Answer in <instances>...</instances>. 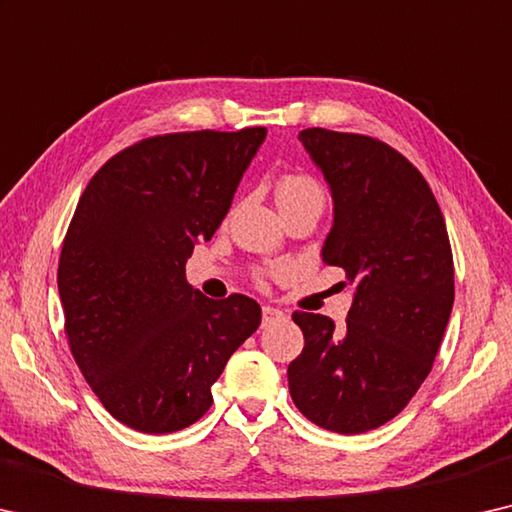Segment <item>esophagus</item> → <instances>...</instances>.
I'll return each mask as SVG.
<instances>
[{"label":"esophagus","instance_id":"1","mask_svg":"<svg viewBox=\"0 0 512 512\" xmlns=\"http://www.w3.org/2000/svg\"><path fill=\"white\" fill-rule=\"evenodd\" d=\"M286 320V313L279 309H272V306H263V327L277 325V322Z\"/></svg>","mask_w":512,"mask_h":512}]
</instances>
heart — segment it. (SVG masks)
<instances>
[{"label": "heart", "mask_w": 512, "mask_h": 512, "mask_svg": "<svg viewBox=\"0 0 512 512\" xmlns=\"http://www.w3.org/2000/svg\"><path fill=\"white\" fill-rule=\"evenodd\" d=\"M277 201L279 208L297 206V203H322L325 192L320 183L309 174H283L277 183Z\"/></svg>", "instance_id": "1"}]
</instances>
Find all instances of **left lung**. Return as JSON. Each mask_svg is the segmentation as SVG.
<instances>
[{"label": "left lung", "mask_w": 512, "mask_h": 512, "mask_svg": "<svg viewBox=\"0 0 512 512\" xmlns=\"http://www.w3.org/2000/svg\"><path fill=\"white\" fill-rule=\"evenodd\" d=\"M297 137L334 196L322 261L357 290L343 332L320 313H293L304 350L288 389L316 426L359 435L403 412L430 373L453 309L451 242L426 178L396 148L325 128Z\"/></svg>", "instance_id": "1"}]
</instances>
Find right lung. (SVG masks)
Returning <instances> with one entry per match:
<instances>
[{"label": "right lung", "mask_w": 512, "mask_h": 512, "mask_svg": "<svg viewBox=\"0 0 512 512\" xmlns=\"http://www.w3.org/2000/svg\"><path fill=\"white\" fill-rule=\"evenodd\" d=\"M265 128L146 137L102 164L59 258L68 348L102 407L148 435L201 419L226 361L261 325L247 295L210 300L185 281Z\"/></svg>", "instance_id": "obj_1"}]
</instances>
